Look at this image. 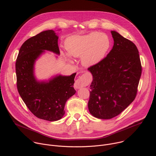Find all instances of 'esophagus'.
<instances>
[{
    "mask_svg": "<svg viewBox=\"0 0 156 156\" xmlns=\"http://www.w3.org/2000/svg\"><path fill=\"white\" fill-rule=\"evenodd\" d=\"M84 85H85V81L83 76H80L78 80H76L74 84L75 87L76 89H80L84 87Z\"/></svg>",
    "mask_w": 156,
    "mask_h": 156,
    "instance_id": "esophagus-1",
    "label": "esophagus"
}]
</instances>
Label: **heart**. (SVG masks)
Instances as JSON below:
<instances>
[{
    "instance_id": "1",
    "label": "heart",
    "mask_w": 156,
    "mask_h": 156,
    "mask_svg": "<svg viewBox=\"0 0 156 156\" xmlns=\"http://www.w3.org/2000/svg\"><path fill=\"white\" fill-rule=\"evenodd\" d=\"M66 48L71 55H82V62L86 66L98 63L105 56L110 47V40L105 34L93 32L84 36H73L65 42ZM63 55L69 58L67 53Z\"/></svg>"
}]
</instances>
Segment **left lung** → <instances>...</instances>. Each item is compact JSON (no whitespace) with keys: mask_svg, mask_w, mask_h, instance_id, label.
Masks as SVG:
<instances>
[{"mask_svg":"<svg viewBox=\"0 0 156 156\" xmlns=\"http://www.w3.org/2000/svg\"><path fill=\"white\" fill-rule=\"evenodd\" d=\"M111 33L114 41L112 50L87 69L93 78L89 111L101 119L117 116L135 100L142 72L135 44L115 31Z\"/></svg>","mask_w":156,"mask_h":156,"instance_id":"1","label":"left lung"}]
</instances>
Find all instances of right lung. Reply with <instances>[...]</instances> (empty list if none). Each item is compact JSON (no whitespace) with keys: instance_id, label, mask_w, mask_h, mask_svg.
Returning <instances> with one entry per match:
<instances>
[{"instance_id":"add662e5","label":"right lung","mask_w":156,"mask_h":156,"mask_svg":"<svg viewBox=\"0 0 156 156\" xmlns=\"http://www.w3.org/2000/svg\"><path fill=\"white\" fill-rule=\"evenodd\" d=\"M58 38L53 30L31 37L22 44L15 63L16 86L21 99L34 115L51 122L63 117L66 101L76 93V73L56 76L49 82L38 81L34 75L35 61L44 50L60 54Z\"/></svg>"}]
</instances>
